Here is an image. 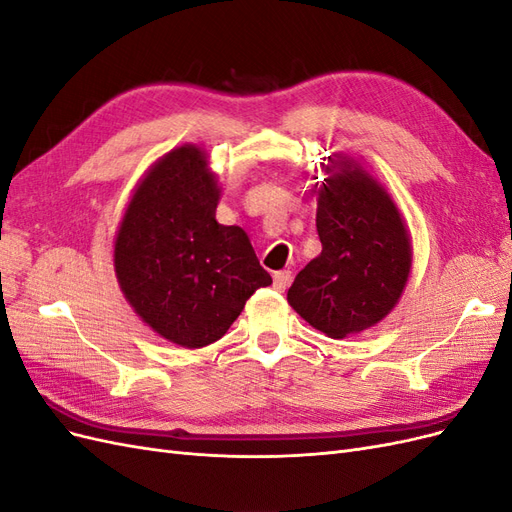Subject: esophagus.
<instances>
[{
	"instance_id": "34e87169",
	"label": "esophagus",
	"mask_w": 512,
	"mask_h": 512,
	"mask_svg": "<svg viewBox=\"0 0 512 512\" xmlns=\"http://www.w3.org/2000/svg\"><path fill=\"white\" fill-rule=\"evenodd\" d=\"M290 280H292V273H290L288 269L275 271V273H273V288L284 292V290L290 286Z\"/></svg>"
}]
</instances>
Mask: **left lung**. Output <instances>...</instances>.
Listing matches in <instances>:
<instances>
[{
    "instance_id": "obj_1",
    "label": "left lung",
    "mask_w": 512,
    "mask_h": 512,
    "mask_svg": "<svg viewBox=\"0 0 512 512\" xmlns=\"http://www.w3.org/2000/svg\"><path fill=\"white\" fill-rule=\"evenodd\" d=\"M337 166L318 190L322 252L294 277L288 303L314 329L344 339L374 327L395 307L412 252L404 220L382 185L354 160L337 158Z\"/></svg>"
}]
</instances>
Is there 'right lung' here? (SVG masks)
Returning <instances> with one entry per match:
<instances>
[{
  "mask_svg": "<svg viewBox=\"0 0 512 512\" xmlns=\"http://www.w3.org/2000/svg\"><path fill=\"white\" fill-rule=\"evenodd\" d=\"M220 188L205 153L183 145L138 185L115 241V273L149 327L183 348L209 346L271 284L239 226L215 220Z\"/></svg>",
  "mask_w": 512,
  "mask_h": 512,
  "instance_id": "right-lung-1",
  "label": "right lung"
}]
</instances>
